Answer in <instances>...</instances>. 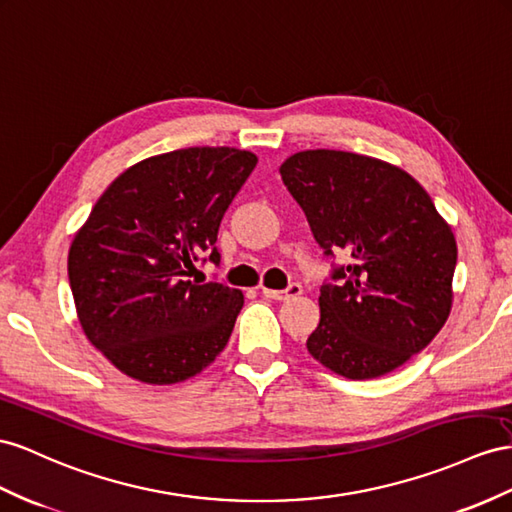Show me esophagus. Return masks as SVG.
Listing matches in <instances>:
<instances>
[{
    "label": "esophagus",
    "instance_id": "obj_1",
    "mask_svg": "<svg viewBox=\"0 0 512 512\" xmlns=\"http://www.w3.org/2000/svg\"><path fill=\"white\" fill-rule=\"evenodd\" d=\"M300 292H303L300 283H290L285 290H268V287H261V294H264L266 298H272V300H287V298L298 296Z\"/></svg>",
    "mask_w": 512,
    "mask_h": 512
}]
</instances>
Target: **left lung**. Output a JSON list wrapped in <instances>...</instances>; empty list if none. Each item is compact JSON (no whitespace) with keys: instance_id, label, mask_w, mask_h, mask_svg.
<instances>
[{"instance_id":"left-lung-1","label":"left lung","mask_w":512,"mask_h":512,"mask_svg":"<svg viewBox=\"0 0 512 512\" xmlns=\"http://www.w3.org/2000/svg\"><path fill=\"white\" fill-rule=\"evenodd\" d=\"M279 173L331 259L311 357L352 381L400 368L450 316L452 229L411 175L374 157L300 151ZM337 254L344 265L334 264Z\"/></svg>"}]
</instances>
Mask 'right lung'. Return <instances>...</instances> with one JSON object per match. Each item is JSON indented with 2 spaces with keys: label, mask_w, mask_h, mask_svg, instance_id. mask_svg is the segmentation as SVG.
Returning a JSON list of instances; mask_svg holds the SVG:
<instances>
[{
  "label": "right lung",
  "mask_w": 512,
  "mask_h": 512,
  "mask_svg": "<svg viewBox=\"0 0 512 512\" xmlns=\"http://www.w3.org/2000/svg\"><path fill=\"white\" fill-rule=\"evenodd\" d=\"M257 166L229 147H190L127 168L90 212L69 251L82 329L123 374L149 385L186 381L227 346L240 290L192 281L218 264L220 220Z\"/></svg>",
  "instance_id": "obj_1"
}]
</instances>
